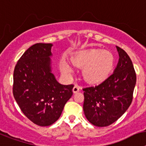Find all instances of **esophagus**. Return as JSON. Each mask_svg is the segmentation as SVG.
Wrapping results in <instances>:
<instances>
[{"mask_svg": "<svg viewBox=\"0 0 146 146\" xmlns=\"http://www.w3.org/2000/svg\"><path fill=\"white\" fill-rule=\"evenodd\" d=\"M79 90H80V87L78 85H77V84H75V86L73 88V93H76V92H78V91H79Z\"/></svg>", "mask_w": 146, "mask_h": 146, "instance_id": "34e87169", "label": "esophagus"}]
</instances>
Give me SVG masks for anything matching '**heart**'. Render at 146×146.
I'll return each mask as SVG.
<instances>
[{"mask_svg":"<svg viewBox=\"0 0 146 146\" xmlns=\"http://www.w3.org/2000/svg\"><path fill=\"white\" fill-rule=\"evenodd\" d=\"M74 67L82 69V76L86 83L96 85L102 83L110 77L115 68V56L103 49L92 48L79 52L70 59ZM60 70L64 74L70 76L71 68L65 61L60 62Z\"/></svg>","mask_w":146,"mask_h":146,"instance_id":"b5f03b06","label":"heart"}]
</instances>
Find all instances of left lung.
<instances>
[{
	"mask_svg": "<svg viewBox=\"0 0 146 146\" xmlns=\"http://www.w3.org/2000/svg\"><path fill=\"white\" fill-rule=\"evenodd\" d=\"M119 61L115 71L106 81L83 89V110L87 120L104 127L120 118L131 105L136 84V73L126 51L117 46Z\"/></svg>",
	"mask_w": 146,
	"mask_h": 146,
	"instance_id": "8db88e82",
	"label": "left lung"
}]
</instances>
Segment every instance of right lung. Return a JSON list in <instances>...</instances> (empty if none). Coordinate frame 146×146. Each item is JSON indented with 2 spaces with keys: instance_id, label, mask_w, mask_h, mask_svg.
Returning a JSON list of instances; mask_svg holds the SVG:
<instances>
[{
  "instance_id": "obj_1",
  "label": "right lung",
  "mask_w": 146,
  "mask_h": 146,
  "mask_svg": "<svg viewBox=\"0 0 146 146\" xmlns=\"http://www.w3.org/2000/svg\"><path fill=\"white\" fill-rule=\"evenodd\" d=\"M51 43H36L25 51L14 70L13 96L23 113L40 126L60 117L73 95V84L63 85L51 73Z\"/></svg>"
}]
</instances>
